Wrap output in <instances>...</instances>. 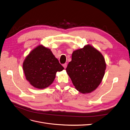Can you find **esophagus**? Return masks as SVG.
<instances>
[{
	"mask_svg": "<svg viewBox=\"0 0 130 130\" xmlns=\"http://www.w3.org/2000/svg\"><path fill=\"white\" fill-rule=\"evenodd\" d=\"M63 67L64 68V69H66L67 68V63H64L63 64Z\"/></svg>",
	"mask_w": 130,
	"mask_h": 130,
	"instance_id": "34e87169",
	"label": "esophagus"
}]
</instances>
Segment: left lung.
I'll list each match as a JSON object with an SVG mask.
<instances>
[{
  "mask_svg": "<svg viewBox=\"0 0 130 130\" xmlns=\"http://www.w3.org/2000/svg\"><path fill=\"white\" fill-rule=\"evenodd\" d=\"M105 69L103 55L89 45L74 51L66 69L74 86L82 93H90L98 87Z\"/></svg>",
  "mask_w": 130,
  "mask_h": 130,
  "instance_id": "1",
  "label": "left lung"
}]
</instances>
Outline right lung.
Returning <instances> with one entry per match:
<instances>
[{
    "label": "right lung",
    "mask_w": 130,
    "mask_h": 130,
    "mask_svg": "<svg viewBox=\"0 0 130 130\" xmlns=\"http://www.w3.org/2000/svg\"><path fill=\"white\" fill-rule=\"evenodd\" d=\"M26 80L34 87L43 89L53 83L57 72L64 69L50 49L42 45L34 49L23 64Z\"/></svg>",
    "instance_id": "right-lung-1"
}]
</instances>
